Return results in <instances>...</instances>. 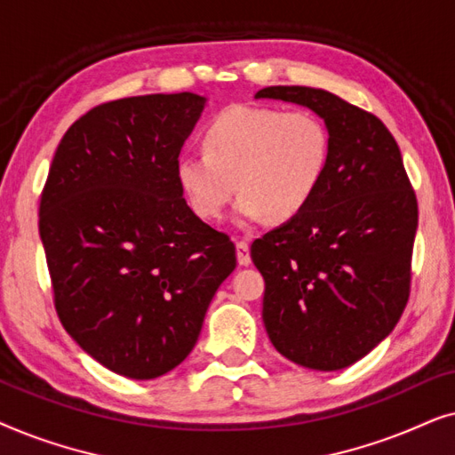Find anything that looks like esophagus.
I'll list each match as a JSON object with an SVG mask.
<instances>
[{
	"label": "esophagus",
	"instance_id": "34e87169",
	"mask_svg": "<svg viewBox=\"0 0 455 455\" xmlns=\"http://www.w3.org/2000/svg\"><path fill=\"white\" fill-rule=\"evenodd\" d=\"M235 259H238V265L240 267L251 265V248H248V242L246 240L235 242Z\"/></svg>",
	"mask_w": 455,
	"mask_h": 455
}]
</instances>
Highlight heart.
Returning a JSON list of instances; mask_svg holds the SVG:
<instances>
[{
    "mask_svg": "<svg viewBox=\"0 0 455 455\" xmlns=\"http://www.w3.org/2000/svg\"><path fill=\"white\" fill-rule=\"evenodd\" d=\"M331 134L310 111L229 105L203 130V153L176 159V180L201 220H220L235 188V221L283 223L308 207L327 176Z\"/></svg>",
    "mask_w": 455,
    "mask_h": 455,
    "instance_id": "1",
    "label": "heart"
}]
</instances>
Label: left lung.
Listing matches in <instances>:
<instances>
[{
	"instance_id": "8db88e82",
	"label": "left lung",
	"mask_w": 455,
	"mask_h": 455,
	"mask_svg": "<svg viewBox=\"0 0 455 455\" xmlns=\"http://www.w3.org/2000/svg\"><path fill=\"white\" fill-rule=\"evenodd\" d=\"M254 97L304 105L331 134L308 207L251 246L267 335L304 369H346L394 331L408 302L419 204L400 147L377 116L333 92L267 86Z\"/></svg>"
}]
</instances>
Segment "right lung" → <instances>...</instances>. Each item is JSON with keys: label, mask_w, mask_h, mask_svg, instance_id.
Returning a JSON list of instances; mask_svg holds the SVG:
<instances>
[{"label": "right lung", "mask_w": 455, "mask_h": 455, "mask_svg": "<svg viewBox=\"0 0 455 455\" xmlns=\"http://www.w3.org/2000/svg\"><path fill=\"white\" fill-rule=\"evenodd\" d=\"M207 99L195 92L97 105L68 128L41 195L55 310L105 369L155 379L195 347L235 248L198 220L176 159Z\"/></svg>", "instance_id": "obj_1"}]
</instances>
